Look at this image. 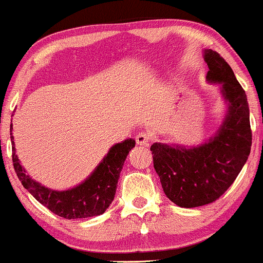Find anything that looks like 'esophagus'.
<instances>
[{"mask_svg": "<svg viewBox=\"0 0 263 263\" xmlns=\"http://www.w3.org/2000/svg\"><path fill=\"white\" fill-rule=\"evenodd\" d=\"M149 140H150V137L147 133H139V134L135 137V141H137L138 145H141V146H146V145H149Z\"/></svg>", "mask_w": 263, "mask_h": 263, "instance_id": "1", "label": "esophagus"}]
</instances>
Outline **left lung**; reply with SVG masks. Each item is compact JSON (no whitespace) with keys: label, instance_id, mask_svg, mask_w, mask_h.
<instances>
[{"label":"left lung","instance_id":"8db88e82","mask_svg":"<svg viewBox=\"0 0 263 263\" xmlns=\"http://www.w3.org/2000/svg\"><path fill=\"white\" fill-rule=\"evenodd\" d=\"M203 58L209 67L206 81L220 85L227 104L220 126L203 144L154 143L150 147L163 192L182 208L209 204L225 193L248 161L252 143L248 97L234 71L212 49Z\"/></svg>","mask_w":263,"mask_h":263}]
</instances>
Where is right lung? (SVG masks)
<instances>
[{"label": "right lung", "mask_w": 263, "mask_h": 263, "mask_svg": "<svg viewBox=\"0 0 263 263\" xmlns=\"http://www.w3.org/2000/svg\"><path fill=\"white\" fill-rule=\"evenodd\" d=\"M11 123L12 161L14 171L23 187L46 206L49 211L65 219H82L103 214L113 202L120 171L129 151L135 146L134 139H126L113 145L91 175L77 186L65 191H55L34 181L21 165L15 154Z\"/></svg>", "instance_id": "obj_1"}]
</instances>
